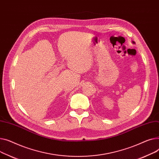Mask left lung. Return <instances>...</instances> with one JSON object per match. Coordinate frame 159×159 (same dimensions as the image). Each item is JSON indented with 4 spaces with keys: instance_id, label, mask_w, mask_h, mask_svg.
Listing matches in <instances>:
<instances>
[{
    "instance_id": "obj_1",
    "label": "left lung",
    "mask_w": 159,
    "mask_h": 159,
    "mask_svg": "<svg viewBox=\"0 0 159 159\" xmlns=\"http://www.w3.org/2000/svg\"><path fill=\"white\" fill-rule=\"evenodd\" d=\"M132 42H133V43H135V42H133V41H132Z\"/></svg>"
}]
</instances>
